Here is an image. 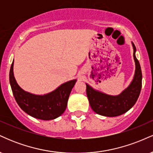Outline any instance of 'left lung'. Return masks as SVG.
Wrapping results in <instances>:
<instances>
[{"mask_svg":"<svg viewBox=\"0 0 153 153\" xmlns=\"http://www.w3.org/2000/svg\"><path fill=\"white\" fill-rule=\"evenodd\" d=\"M136 70L134 79L129 87L117 96H108L95 91L86 84V94L94 111L106 117H117L129 111L136 103L142 88V71L140 62L135 56L136 47L132 43Z\"/></svg>","mask_w":153,"mask_h":153,"instance_id":"left-lung-1","label":"left lung"}]
</instances>
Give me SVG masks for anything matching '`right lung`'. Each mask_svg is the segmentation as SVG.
<instances>
[{"mask_svg": "<svg viewBox=\"0 0 153 153\" xmlns=\"http://www.w3.org/2000/svg\"><path fill=\"white\" fill-rule=\"evenodd\" d=\"M13 61L10 66L9 81L16 101L26 114L42 120L57 118L66 109L68 98L76 80L61 85L50 94L37 96L22 90L13 76Z\"/></svg>", "mask_w": 153, "mask_h": 153, "instance_id": "add662e5", "label": "right lung"}]
</instances>
